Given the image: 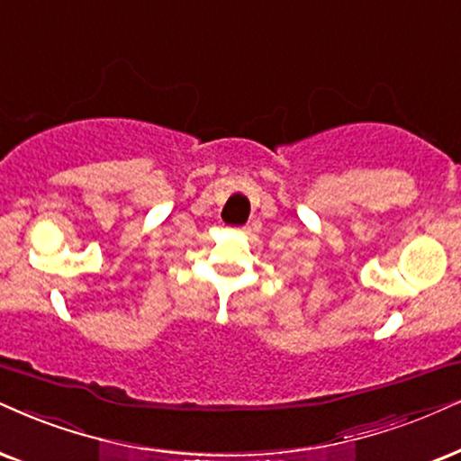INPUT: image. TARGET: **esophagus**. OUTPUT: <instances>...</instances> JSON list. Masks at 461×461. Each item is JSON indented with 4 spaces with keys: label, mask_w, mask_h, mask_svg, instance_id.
Listing matches in <instances>:
<instances>
[{
    "label": "esophagus",
    "mask_w": 461,
    "mask_h": 461,
    "mask_svg": "<svg viewBox=\"0 0 461 461\" xmlns=\"http://www.w3.org/2000/svg\"><path fill=\"white\" fill-rule=\"evenodd\" d=\"M238 231H240V234H247V231H249V227H240V230H238Z\"/></svg>",
    "instance_id": "34e87169"
}]
</instances>
